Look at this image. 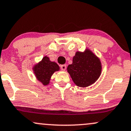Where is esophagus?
<instances>
[{"mask_svg": "<svg viewBox=\"0 0 131 131\" xmlns=\"http://www.w3.org/2000/svg\"><path fill=\"white\" fill-rule=\"evenodd\" d=\"M60 67H61V69H62V70H66V64H64V65H61V66H60Z\"/></svg>", "mask_w": 131, "mask_h": 131, "instance_id": "34e87169", "label": "esophagus"}]
</instances>
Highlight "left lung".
Listing matches in <instances>:
<instances>
[{"mask_svg":"<svg viewBox=\"0 0 131 131\" xmlns=\"http://www.w3.org/2000/svg\"><path fill=\"white\" fill-rule=\"evenodd\" d=\"M67 72L73 82L79 87H87L93 84L101 73L100 60L90 50L77 52L73 62L67 67Z\"/></svg>","mask_w":131,"mask_h":131,"instance_id":"left-lung-1","label":"left lung"}]
</instances>
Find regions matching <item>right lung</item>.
Segmentation results:
<instances>
[{
	"label": "right lung",
	"mask_w": 131,
	"mask_h": 131,
	"mask_svg": "<svg viewBox=\"0 0 131 131\" xmlns=\"http://www.w3.org/2000/svg\"><path fill=\"white\" fill-rule=\"evenodd\" d=\"M59 70V66L56 62H51L47 56H45L42 61L34 68L37 78L44 85L49 83L51 75L55 71Z\"/></svg>",
	"instance_id": "right-lung-1"
}]
</instances>
